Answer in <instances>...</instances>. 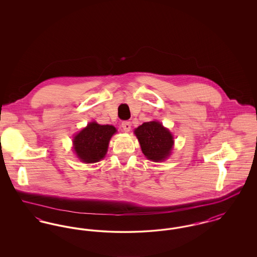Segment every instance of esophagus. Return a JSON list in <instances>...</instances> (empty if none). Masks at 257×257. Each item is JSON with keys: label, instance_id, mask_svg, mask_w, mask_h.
I'll return each instance as SVG.
<instances>
[{"label": "esophagus", "instance_id": "34e87169", "mask_svg": "<svg viewBox=\"0 0 257 257\" xmlns=\"http://www.w3.org/2000/svg\"><path fill=\"white\" fill-rule=\"evenodd\" d=\"M121 127L125 132H129L131 130V122L130 121H123Z\"/></svg>", "mask_w": 257, "mask_h": 257}]
</instances>
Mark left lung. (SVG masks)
Wrapping results in <instances>:
<instances>
[{"mask_svg":"<svg viewBox=\"0 0 257 257\" xmlns=\"http://www.w3.org/2000/svg\"><path fill=\"white\" fill-rule=\"evenodd\" d=\"M143 153L147 159L159 162L171 153L173 138L171 132L157 121L145 122L135 130Z\"/></svg>","mask_w":257,"mask_h":257,"instance_id":"8db88e82","label":"left lung"}]
</instances>
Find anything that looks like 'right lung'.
<instances>
[{"label": "right lung", "instance_id": "add662e5", "mask_svg": "<svg viewBox=\"0 0 257 257\" xmlns=\"http://www.w3.org/2000/svg\"><path fill=\"white\" fill-rule=\"evenodd\" d=\"M116 132L111 125L87 124L85 129L75 136L74 149L78 157L85 163H96L107 153L111 136Z\"/></svg>", "mask_w": 257, "mask_h": 257}]
</instances>
